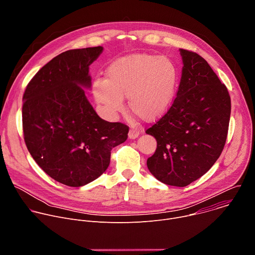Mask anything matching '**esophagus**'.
I'll return each mask as SVG.
<instances>
[{
    "instance_id": "esophagus-1",
    "label": "esophagus",
    "mask_w": 255,
    "mask_h": 255,
    "mask_svg": "<svg viewBox=\"0 0 255 255\" xmlns=\"http://www.w3.org/2000/svg\"><path fill=\"white\" fill-rule=\"evenodd\" d=\"M139 133H140V131H139L138 129H136V128H130L128 136H129L130 139H135V138H137V137L139 136Z\"/></svg>"
}]
</instances>
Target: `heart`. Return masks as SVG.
Segmentation results:
<instances>
[{"mask_svg": "<svg viewBox=\"0 0 255 255\" xmlns=\"http://www.w3.org/2000/svg\"><path fill=\"white\" fill-rule=\"evenodd\" d=\"M177 83V68L170 58L134 54L114 61L107 69V80L98 78L93 89L97 102L110 116L123 110L127 97L130 111L151 121L168 110Z\"/></svg>", "mask_w": 255, "mask_h": 255, "instance_id": "b5f03b06", "label": "heart"}]
</instances>
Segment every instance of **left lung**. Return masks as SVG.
<instances>
[{
  "instance_id": "8db88e82",
  "label": "left lung",
  "mask_w": 255,
  "mask_h": 255,
  "mask_svg": "<svg viewBox=\"0 0 255 255\" xmlns=\"http://www.w3.org/2000/svg\"><path fill=\"white\" fill-rule=\"evenodd\" d=\"M183 72L167 112L146 133L157 146L147 159L161 183L186 187L219 158L228 134L231 99L228 90L198 53L180 49Z\"/></svg>"
}]
</instances>
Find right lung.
Returning <instances> with one entry per match:
<instances>
[{"mask_svg":"<svg viewBox=\"0 0 255 255\" xmlns=\"http://www.w3.org/2000/svg\"><path fill=\"white\" fill-rule=\"evenodd\" d=\"M103 47L71 49L41 67L23 95L24 140L33 159L68 187L98 178L110 164L111 150L128 138L129 127L98 116L83 87H91L89 66Z\"/></svg>","mask_w":255,"mask_h":255,"instance_id":"add662e5","label":"right lung"}]
</instances>
